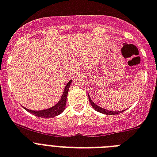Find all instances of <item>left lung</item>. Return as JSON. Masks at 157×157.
Segmentation results:
<instances>
[{
	"label": "left lung",
	"instance_id": "left-lung-1",
	"mask_svg": "<svg viewBox=\"0 0 157 157\" xmlns=\"http://www.w3.org/2000/svg\"><path fill=\"white\" fill-rule=\"evenodd\" d=\"M88 100H89L90 103H91V105H92V106L94 109H95L96 110H98V112H101V113H103V114H105V115H116V114H120V113L123 112L124 110H121V111H112V110H105V109H103V108L100 107V106H98V105H97L95 104V103L93 102L92 100H91V98H89V96H88Z\"/></svg>",
	"mask_w": 157,
	"mask_h": 157
}]
</instances>
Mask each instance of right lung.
Wrapping results in <instances>:
<instances>
[{"mask_svg":"<svg viewBox=\"0 0 157 157\" xmlns=\"http://www.w3.org/2000/svg\"><path fill=\"white\" fill-rule=\"evenodd\" d=\"M70 83H71V80L70 82H68L67 85L65 86V88L63 92V95H62L61 99L58 101L56 105H54L53 107L47 109V110H38V111H35V110H28L25 108V110L27 111H29L31 114H33L36 116L41 118H50V117H55L56 115H59L60 113L63 112L65 110V105H66V99H67V95H68V91L70 88Z\"/></svg>","mask_w":157,"mask_h":157,"instance_id":"add662e5","label":"right lung"}]
</instances>
